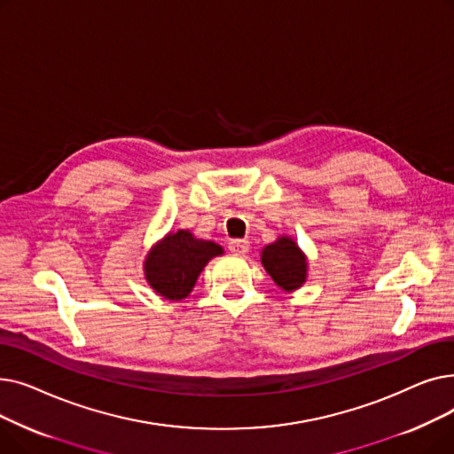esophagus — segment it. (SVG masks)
I'll return each mask as SVG.
<instances>
[{
    "instance_id": "esophagus-1",
    "label": "esophagus",
    "mask_w": 454,
    "mask_h": 454,
    "mask_svg": "<svg viewBox=\"0 0 454 454\" xmlns=\"http://www.w3.org/2000/svg\"><path fill=\"white\" fill-rule=\"evenodd\" d=\"M248 248H250V243L247 239H233V241H230V250L235 255H245L248 252Z\"/></svg>"
}]
</instances>
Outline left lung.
<instances>
[{"label":"left lung","instance_id":"obj_1","mask_svg":"<svg viewBox=\"0 0 454 454\" xmlns=\"http://www.w3.org/2000/svg\"><path fill=\"white\" fill-rule=\"evenodd\" d=\"M261 265L285 293L298 291L307 281V255L291 235H278L274 243L261 250Z\"/></svg>","mask_w":454,"mask_h":454}]
</instances>
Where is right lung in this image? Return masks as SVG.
Masks as SVG:
<instances>
[{"mask_svg":"<svg viewBox=\"0 0 454 454\" xmlns=\"http://www.w3.org/2000/svg\"><path fill=\"white\" fill-rule=\"evenodd\" d=\"M224 248L213 241L199 239L189 230L165 233L143 261V276L149 287L165 300H185L213 257Z\"/></svg>","mask_w":454,"mask_h":454,"instance_id":"right-lung-1","label":"right lung"}]
</instances>
